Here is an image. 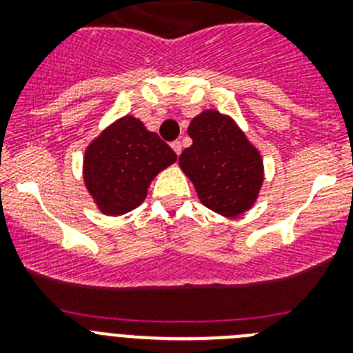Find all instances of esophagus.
Instances as JSON below:
<instances>
[{"instance_id":"obj_1","label":"esophagus","mask_w":353,"mask_h":353,"mask_svg":"<svg viewBox=\"0 0 353 353\" xmlns=\"http://www.w3.org/2000/svg\"><path fill=\"white\" fill-rule=\"evenodd\" d=\"M171 148H173V152L176 155H180V152H182V145H180V141H173V143H171Z\"/></svg>"}]
</instances>
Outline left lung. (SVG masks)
<instances>
[{
  "label": "left lung",
  "instance_id": "1",
  "mask_svg": "<svg viewBox=\"0 0 353 353\" xmlns=\"http://www.w3.org/2000/svg\"><path fill=\"white\" fill-rule=\"evenodd\" d=\"M192 145L179 159L199 201L215 214L239 217L256 203L263 185V159L230 114L203 109L187 129Z\"/></svg>",
  "mask_w": 353,
  "mask_h": 353
}]
</instances>
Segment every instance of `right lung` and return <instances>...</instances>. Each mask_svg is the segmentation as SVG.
Returning a JSON list of instances; mask_svg holds the SVG:
<instances>
[{
	"label": "right lung",
	"instance_id": "add662e5",
	"mask_svg": "<svg viewBox=\"0 0 353 353\" xmlns=\"http://www.w3.org/2000/svg\"><path fill=\"white\" fill-rule=\"evenodd\" d=\"M176 154L132 114L109 123L83 155V182L104 215H123L145 201L152 180Z\"/></svg>",
	"mask_w": 353,
	"mask_h": 353
}]
</instances>
